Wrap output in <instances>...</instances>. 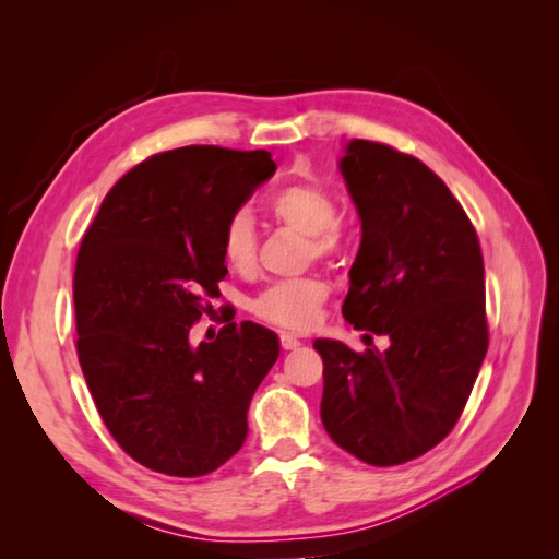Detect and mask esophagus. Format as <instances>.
<instances>
[{
  "mask_svg": "<svg viewBox=\"0 0 559 559\" xmlns=\"http://www.w3.org/2000/svg\"><path fill=\"white\" fill-rule=\"evenodd\" d=\"M280 343H282V349H296V347H300L298 335H294L289 331H282L280 333Z\"/></svg>",
  "mask_w": 559,
  "mask_h": 559,
  "instance_id": "obj_1",
  "label": "esophagus"
}]
</instances>
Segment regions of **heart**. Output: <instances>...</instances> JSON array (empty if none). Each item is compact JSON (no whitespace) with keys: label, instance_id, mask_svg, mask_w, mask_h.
Wrapping results in <instances>:
<instances>
[{"label":"heart","instance_id":"obj_1","mask_svg":"<svg viewBox=\"0 0 559 559\" xmlns=\"http://www.w3.org/2000/svg\"><path fill=\"white\" fill-rule=\"evenodd\" d=\"M270 212L277 222L308 235L317 259L335 257L343 249V233L337 228V200L319 181H294L280 189L270 200ZM259 233L249 210H235L222 233L224 261L233 270H249L257 261ZM329 296V284L321 277H298L270 284L251 302L261 319L284 329H302L314 319L321 302Z\"/></svg>","mask_w":559,"mask_h":559}]
</instances>
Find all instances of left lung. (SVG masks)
<instances>
[{
    "mask_svg": "<svg viewBox=\"0 0 559 559\" xmlns=\"http://www.w3.org/2000/svg\"><path fill=\"white\" fill-rule=\"evenodd\" d=\"M361 218L343 317L389 347L354 352L317 337L321 421L335 445L373 466L429 452L460 419L487 354L478 235L441 177L366 140L337 163Z\"/></svg>",
    "mask_w": 559,
    "mask_h": 559,
    "instance_id": "8db88e82",
    "label": "left lung"
}]
</instances>
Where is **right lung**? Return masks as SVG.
I'll return each instance as SVG.
<instances>
[{
  "mask_svg": "<svg viewBox=\"0 0 559 559\" xmlns=\"http://www.w3.org/2000/svg\"><path fill=\"white\" fill-rule=\"evenodd\" d=\"M277 165L267 151L181 146L118 179L74 270L76 352L107 429L167 476L216 471L247 438V411L280 337L242 321L191 343L228 273L222 233Z\"/></svg>",
  "mask_w": 559,
  "mask_h": 559,
  "instance_id": "right-lung-1",
  "label": "right lung"
}]
</instances>
